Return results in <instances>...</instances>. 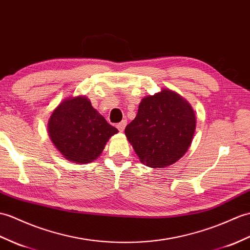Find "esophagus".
I'll return each instance as SVG.
<instances>
[{
  "mask_svg": "<svg viewBox=\"0 0 250 250\" xmlns=\"http://www.w3.org/2000/svg\"><path fill=\"white\" fill-rule=\"evenodd\" d=\"M125 125H126V121H125V120H123V121H121V123H119V124L117 125V129H118L120 132H124Z\"/></svg>",
  "mask_w": 250,
  "mask_h": 250,
  "instance_id": "34e87169",
  "label": "esophagus"
}]
</instances>
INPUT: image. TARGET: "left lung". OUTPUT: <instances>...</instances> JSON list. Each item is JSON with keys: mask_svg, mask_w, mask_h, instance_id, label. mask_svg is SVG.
Masks as SVG:
<instances>
[{"mask_svg": "<svg viewBox=\"0 0 250 250\" xmlns=\"http://www.w3.org/2000/svg\"><path fill=\"white\" fill-rule=\"evenodd\" d=\"M195 129L196 116L190 104L177 92L162 89L143 99L125 133L143 164L163 168L188 151Z\"/></svg>", "mask_w": 250, "mask_h": 250, "instance_id": "1", "label": "left lung"}]
</instances>
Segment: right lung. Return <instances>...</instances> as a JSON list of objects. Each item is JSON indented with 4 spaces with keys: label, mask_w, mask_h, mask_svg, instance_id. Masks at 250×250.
<instances>
[{
    "label": "right lung",
    "mask_w": 250,
    "mask_h": 250,
    "mask_svg": "<svg viewBox=\"0 0 250 250\" xmlns=\"http://www.w3.org/2000/svg\"><path fill=\"white\" fill-rule=\"evenodd\" d=\"M118 130L107 124L85 96L67 98L48 123V133L65 159L77 164L94 162Z\"/></svg>",
    "instance_id": "1"
}]
</instances>
